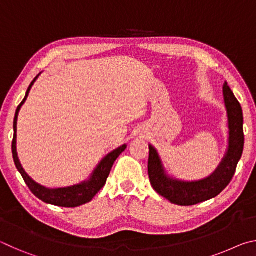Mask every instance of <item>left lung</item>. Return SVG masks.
Returning a JSON list of instances; mask_svg holds the SVG:
<instances>
[{"mask_svg":"<svg viewBox=\"0 0 256 256\" xmlns=\"http://www.w3.org/2000/svg\"><path fill=\"white\" fill-rule=\"evenodd\" d=\"M228 118V148L222 162L210 176L200 180H182L170 176L164 170L157 149L149 144L148 172L151 186L160 196L177 206H194L216 198L230 183L244 149L242 110L229 88L222 86Z\"/></svg>","mask_w":256,"mask_h":256,"instance_id":"1","label":"left lung"}]
</instances>
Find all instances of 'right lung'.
Listing matches in <instances>:
<instances>
[{
  "mask_svg": "<svg viewBox=\"0 0 256 256\" xmlns=\"http://www.w3.org/2000/svg\"><path fill=\"white\" fill-rule=\"evenodd\" d=\"M40 74L34 78V81L30 84L27 92H26L24 100L21 102V104L16 110V116L14 120V141H12V154H14L16 167V170H19L21 176H22L24 180L26 182V184H27V186L29 188V190H32V194H34V196L40 198V200L44 201L45 203L58 206H63V208H76L82 204H86V203L92 201L94 196H96L99 190L104 188V185L106 184L107 177L110 175L112 164H114L115 160L118 158V156L122 154L125 149H126V144L118 146V149L112 150V152L105 156V157L100 160V162L97 164V167L94 168V170L92 172V174L90 175L89 178L86 180L81 182L80 184L68 186V188H48L40 184H38L37 182H34L32 177L24 172V167L21 166L20 160L18 157V152H16V122H18V115H19L20 108L24 105V102L27 100L30 89H32L34 81L38 79Z\"/></svg>",
  "mask_w": 256,
  "mask_h": 256,
  "instance_id": "obj_1",
  "label": "right lung"
}]
</instances>
